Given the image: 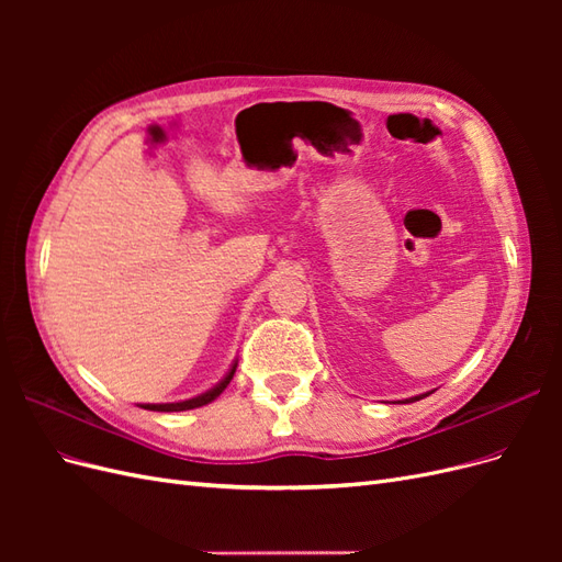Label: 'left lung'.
Returning a JSON list of instances; mask_svg holds the SVG:
<instances>
[{
  "instance_id": "1",
  "label": "left lung",
  "mask_w": 562,
  "mask_h": 562,
  "mask_svg": "<svg viewBox=\"0 0 562 562\" xmlns=\"http://www.w3.org/2000/svg\"><path fill=\"white\" fill-rule=\"evenodd\" d=\"M424 396H429V394H422V396H415L413 401H419V398H424Z\"/></svg>"
}]
</instances>
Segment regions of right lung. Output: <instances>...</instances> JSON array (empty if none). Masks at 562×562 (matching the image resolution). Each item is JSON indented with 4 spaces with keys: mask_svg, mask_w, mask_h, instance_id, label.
Instances as JSON below:
<instances>
[{
    "mask_svg": "<svg viewBox=\"0 0 562 562\" xmlns=\"http://www.w3.org/2000/svg\"><path fill=\"white\" fill-rule=\"evenodd\" d=\"M236 366H239V363H234L223 380H220L213 389H209L206 394H201V396H196V398L180 401V403H145V405H140V407H145V411H155V413H182V411H194V407H201V405H209V403H213V401L227 389V384L232 382L234 372H236Z\"/></svg>",
    "mask_w": 562,
    "mask_h": 562,
    "instance_id": "right-lung-1",
    "label": "right lung"
}]
</instances>
